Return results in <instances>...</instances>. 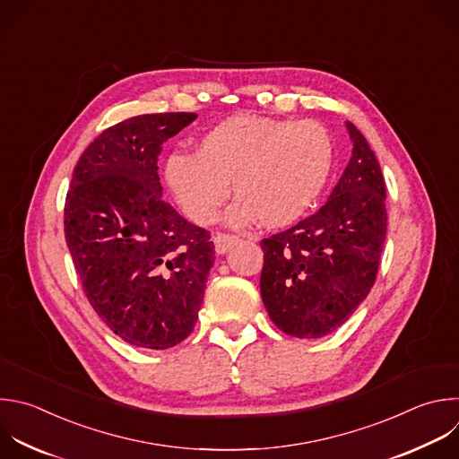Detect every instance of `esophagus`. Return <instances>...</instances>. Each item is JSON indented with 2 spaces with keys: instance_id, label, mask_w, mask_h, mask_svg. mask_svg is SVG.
Here are the masks:
<instances>
[{
  "instance_id": "obj_1",
  "label": "esophagus",
  "mask_w": 459,
  "mask_h": 459,
  "mask_svg": "<svg viewBox=\"0 0 459 459\" xmlns=\"http://www.w3.org/2000/svg\"><path fill=\"white\" fill-rule=\"evenodd\" d=\"M236 243H238V236H234V234L220 232V234L214 236V245H216V252L218 254H225Z\"/></svg>"
}]
</instances>
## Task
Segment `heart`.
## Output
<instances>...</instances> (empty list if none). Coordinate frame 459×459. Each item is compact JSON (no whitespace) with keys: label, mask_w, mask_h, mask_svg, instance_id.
<instances>
[{"label":"heart","mask_w":459,"mask_h":459,"mask_svg":"<svg viewBox=\"0 0 459 459\" xmlns=\"http://www.w3.org/2000/svg\"><path fill=\"white\" fill-rule=\"evenodd\" d=\"M333 160L326 129L314 120H281L234 115L212 126L196 152H173L166 178L198 225L216 220L229 196L227 220L247 225L259 218L268 229L288 227L307 212L323 191Z\"/></svg>","instance_id":"b5f03b06"}]
</instances>
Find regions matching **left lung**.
I'll return each mask as SVG.
<instances>
[{
	"label": "left lung",
	"instance_id": "1",
	"mask_svg": "<svg viewBox=\"0 0 459 459\" xmlns=\"http://www.w3.org/2000/svg\"><path fill=\"white\" fill-rule=\"evenodd\" d=\"M350 164L328 202L264 238L261 297L286 335L319 339L341 328L375 284L385 241V182L364 134L348 122Z\"/></svg>",
	"mask_w": 459,
	"mask_h": 459
}]
</instances>
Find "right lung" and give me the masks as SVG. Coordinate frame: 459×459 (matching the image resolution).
Instances as JSON below:
<instances>
[{
  "label": "right lung",
  "mask_w": 459,
  "mask_h": 459,
  "mask_svg": "<svg viewBox=\"0 0 459 459\" xmlns=\"http://www.w3.org/2000/svg\"><path fill=\"white\" fill-rule=\"evenodd\" d=\"M196 113H151L104 129L81 155L65 238L91 308L122 341L168 350L187 339L214 264L211 232L164 198L162 143Z\"/></svg>",
  "instance_id": "right-lung-1"
}]
</instances>
